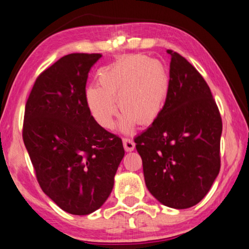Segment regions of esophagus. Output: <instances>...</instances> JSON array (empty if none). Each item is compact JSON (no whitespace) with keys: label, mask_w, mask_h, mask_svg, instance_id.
Segmentation results:
<instances>
[{"label":"esophagus","mask_w":249,"mask_h":249,"mask_svg":"<svg viewBox=\"0 0 249 249\" xmlns=\"http://www.w3.org/2000/svg\"><path fill=\"white\" fill-rule=\"evenodd\" d=\"M123 145L126 151H133L135 149V142L130 138H124Z\"/></svg>","instance_id":"1"}]
</instances>
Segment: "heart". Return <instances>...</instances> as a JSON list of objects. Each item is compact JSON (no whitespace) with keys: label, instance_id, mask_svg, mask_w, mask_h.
Returning a JSON list of instances; mask_svg holds the SVG:
<instances>
[{"label":"heart","instance_id":"heart-1","mask_svg":"<svg viewBox=\"0 0 249 249\" xmlns=\"http://www.w3.org/2000/svg\"><path fill=\"white\" fill-rule=\"evenodd\" d=\"M169 90L170 77L163 62L146 54H128L101 67L96 84L86 90L84 101L92 119L105 129L114 127L117 104L122 111L119 128L127 134L137 123L147 126L158 119Z\"/></svg>","mask_w":249,"mask_h":249}]
</instances>
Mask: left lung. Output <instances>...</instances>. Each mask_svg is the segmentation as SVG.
<instances>
[{"label": "left lung", "instance_id": "1", "mask_svg": "<svg viewBox=\"0 0 249 249\" xmlns=\"http://www.w3.org/2000/svg\"><path fill=\"white\" fill-rule=\"evenodd\" d=\"M170 53V90L160 116L135 138L146 187L160 203L188 209L203 199L220 172L222 119L203 77Z\"/></svg>", "mask_w": 249, "mask_h": 249}]
</instances>
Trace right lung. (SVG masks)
Returning <instances> with one entry per match:
<instances>
[{
  "mask_svg": "<svg viewBox=\"0 0 249 249\" xmlns=\"http://www.w3.org/2000/svg\"><path fill=\"white\" fill-rule=\"evenodd\" d=\"M100 53H70L46 69L25 107L23 140L41 190L59 208L88 215L111 195L124 148L95 123L84 93Z\"/></svg>",
  "mask_w": 249,
  "mask_h": 249,
  "instance_id": "obj_1",
  "label": "right lung"
}]
</instances>
